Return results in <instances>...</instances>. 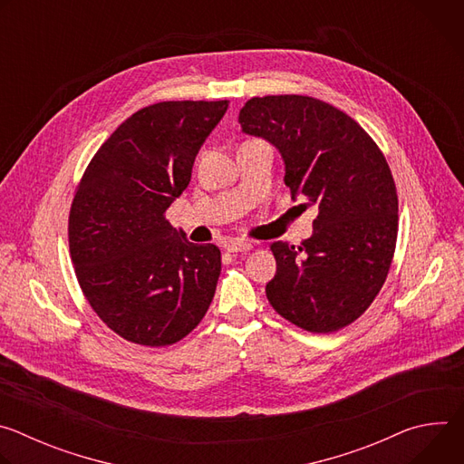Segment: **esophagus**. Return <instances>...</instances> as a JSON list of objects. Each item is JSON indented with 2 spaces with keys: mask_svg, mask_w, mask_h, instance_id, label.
<instances>
[{
  "mask_svg": "<svg viewBox=\"0 0 464 464\" xmlns=\"http://www.w3.org/2000/svg\"><path fill=\"white\" fill-rule=\"evenodd\" d=\"M251 244L249 242H244V240H237V242H231L229 246H227V251L229 253H247V251H251Z\"/></svg>",
  "mask_w": 464,
  "mask_h": 464,
  "instance_id": "1",
  "label": "esophagus"
}]
</instances>
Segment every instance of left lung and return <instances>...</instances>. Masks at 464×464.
<instances>
[{
    "label": "left lung",
    "instance_id": "1",
    "mask_svg": "<svg viewBox=\"0 0 464 464\" xmlns=\"http://www.w3.org/2000/svg\"><path fill=\"white\" fill-rule=\"evenodd\" d=\"M238 122L279 149L292 196L317 209L312 238L270 244L266 297L295 326L336 333L371 306L392 262L399 196L385 156L354 119L308 95L253 97Z\"/></svg>",
    "mask_w": 464,
    "mask_h": 464
}]
</instances>
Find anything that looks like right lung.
<instances>
[{"label": "right lung", "mask_w": 464, "mask_h": 464, "mask_svg": "<svg viewBox=\"0 0 464 464\" xmlns=\"http://www.w3.org/2000/svg\"><path fill=\"white\" fill-rule=\"evenodd\" d=\"M229 101H165L117 126L75 187L68 238L77 281L102 323L130 343L167 347L198 326L222 270L165 211Z\"/></svg>", "instance_id": "right-lung-1"}]
</instances>
